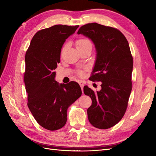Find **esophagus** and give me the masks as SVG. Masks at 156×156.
<instances>
[{
  "mask_svg": "<svg viewBox=\"0 0 156 156\" xmlns=\"http://www.w3.org/2000/svg\"><path fill=\"white\" fill-rule=\"evenodd\" d=\"M78 82H79V84H80V87H81V88H82V92H83V87H84V84H85V82H84V81H82V80H80Z\"/></svg>",
  "mask_w": 156,
  "mask_h": 156,
  "instance_id": "1",
  "label": "esophagus"
}]
</instances>
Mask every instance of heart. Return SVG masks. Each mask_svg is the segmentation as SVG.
Returning a JSON list of instances; mask_svg holds the SVG:
<instances>
[{"instance_id": "b5f03b06", "label": "heart", "mask_w": 156, "mask_h": 156, "mask_svg": "<svg viewBox=\"0 0 156 156\" xmlns=\"http://www.w3.org/2000/svg\"><path fill=\"white\" fill-rule=\"evenodd\" d=\"M76 47H77V48H80L83 47V46L87 45V44H91V43L87 39L82 38V39H78V40L76 41ZM65 47H66V45H64V47L63 48V49L65 48ZM78 75L82 76V72H80V71H79L78 72Z\"/></svg>"}]
</instances>
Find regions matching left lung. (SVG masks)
<instances>
[{
  "mask_svg": "<svg viewBox=\"0 0 156 156\" xmlns=\"http://www.w3.org/2000/svg\"><path fill=\"white\" fill-rule=\"evenodd\" d=\"M78 34L94 43L97 58L89 79L102 82L100 91L84 87V94L92 99L87 110L89 122L98 129L111 128L124 116L132 89L133 62L129 43L117 29L97 23L82 26Z\"/></svg>",
  "mask_w": 156,
  "mask_h": 156,
  "instance_id": "left-lung-1",
  "label": "left lung"
}]
</instances>
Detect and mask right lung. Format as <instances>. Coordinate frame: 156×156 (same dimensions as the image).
Listing matches in <instances>:
<instances>
[{
	"label": "right lung",
	"mask_w": 156,
	"mask_h": 156,
	"mask_svg": "<svg viewBox=\"0 0 156 156\" xmlns=\"http://www.w3.org/2000/svg\"><path fill=\"white\" fill-rule=\"evenodd\" d=\"M79 25H55L41 29L33 37L25 54L24 82L27 105L35 119L49 131L62 128L67 110L82 94L77 82L60 84L55 80L63 44Z\"/></svg>",
	"instance_id": "1"
}]
</instances>
